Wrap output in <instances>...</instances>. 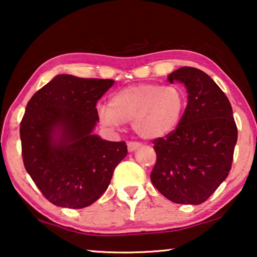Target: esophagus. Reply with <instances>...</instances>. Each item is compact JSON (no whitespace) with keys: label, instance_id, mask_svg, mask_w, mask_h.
Masks as SVG:
<instances>
[{"label":"esophagus","instance_id":"esophagus-1","mask_svg":"<svg viewBox=\"0 0 257 257\" xmlns=\"http://www.w3.org/2000/svg\"><path fill=\"white\" fill-rule=\"evenodd\" d=\"M142 146V144L138 143V142H128L127 143V150L128 152H133V151H136L138 147Z\"/></svg>","mask_w":257,"mask_h":257}]
</instances>
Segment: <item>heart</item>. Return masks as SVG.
<instances>
[{"mask_svg":"<svg viewBox=\"0 0 257 257\" xmlns=\"http://www.w3.org/2000/svg\"><path fill=\"white\" fill-rule=\"evenodd\" d=\"M187 106L185 91L177 85L144 83L127 86L99 108L100 120L110 127L132 121V128L145 139L170 135L180 124Z\"/></svg>","mask_w":257,"mask_h":257,"instance_id":"heart-1","label":"heart"}]
</instances>
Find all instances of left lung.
<instances>
[{
  "instance_id": "left-lung-1",
  "label": "left lung",
  "mask_w": 257,
  "mask_h": 257,
  "mask_svg": "<svg viewBox=\"0 0 257 257\" xmlns=\"http://www.w3.org/2000/svg\"><path fill=\"white\" fill-rule=\"evenodd\" d=\"M185 84L188 103L178 127L153 140L157 161L151 181L171 201L205 202L228 177L237 127L223 91L201 70L184 66L168 76Z\"/></svg>"
}]
</instances>
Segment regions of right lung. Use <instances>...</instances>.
Masks as SVG:
<instances>
[{"label": "right lung", "mask_w": 257, "mask_h": 257, "mask_svg": "<svg viewBox=\"0 0 257 257\" xmlns=\"http://www.w3.org/2000/svg\"><path fill=\"white\" fill-rule=\"evenodd\" d=\"M113 83L59 75L28 101L20 127L23 164L56 206L78 209L97 201L127 154L125 142L92 135L97 101Z\"/></svg>", "instance_id": "add662e5"}]
</instances>
